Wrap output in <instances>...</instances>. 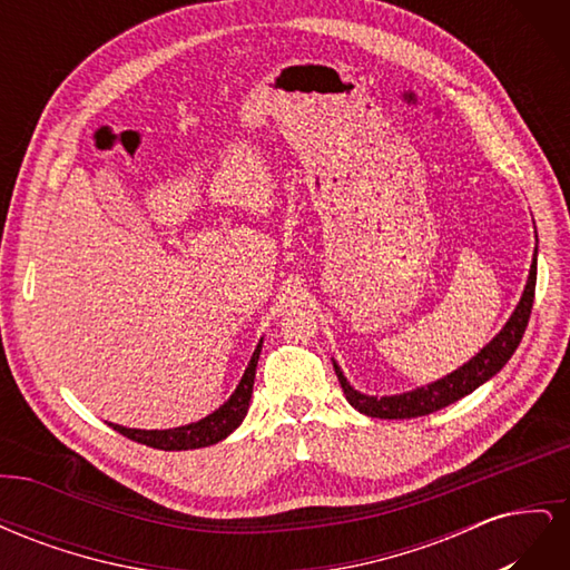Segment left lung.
<instances>
[{"label":"left lung","instance_id":"left-lung-1","mask_svg":"<svg viewBox=\"0 0 570 570\" xmlns=\"http://www.w3.org/2000/svg\"><path fill=\"white\" fill-rule=\"evenodd\" d=\"M534 256H538V249H534ZM534 283H538V264L532 262L523 297H521L519 306H515V312L509 318V323L504 325V331L499 333L478 356H473L469 364L461 366L459 371L450 373L446 377H442V381H438L433 385L413 390L406 394H396V396H381V400H377V396L356 392L347 383V377L342 375L337 364H333L335 373H337V381H340L344 394H347L350 404L373 419H416V416H428V413L440 411L444 406L459 402L461 396L471 394L475 387L490 381L494 373L502 371L507 361L511 358V354L515 352V347L521 344L528 321H530L532 302H534Z\"/></svg>","mask_w":570,"mask_h":570}]
</instances>
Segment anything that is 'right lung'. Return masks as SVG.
<instances>
[{
    "label": "right lung",
    "mask_w": 570,
    "mask_h": 570,
    "mask_svg": "<svg viewBox=\"0 0 570 570\" xmlns=\"http://www.w3.org/2000/svg\"><path fill=\"white\" fill-rule=\"evenodd\" d=\"M258 352H262V344L256 347L249 366L243 375V381H239L230 400L218 411H214L212 416H206L197 423L183 425V428H174V430H135V428H124V425H114V423H109V425L116 430V433H120L132 442H140V444H147V446H154V450H164V452L199 450V446L216 444L218 440L228 438L245 419L249 400H252Z\"/></svg>",
    "instance_id": "1"
}]
</instances>
